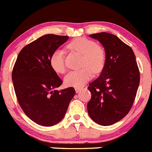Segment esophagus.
<instances>
[{
	"label": "esophagus",
	"mask_w": 152,
	"mask_h": 152,
	"mask_svg": "<svg viewBox=\"0 0 152 152\" xmlns=\"http://www.w3.org/2000/svg\"><path fill=\"white\" fill-rule=\"evenodd\" d=\"M75 89L76 93H79V92L81 90H82V88H80V87H75Z\"/></svg>",
	"instance_id": "esophagus-1"
}]
</instances>
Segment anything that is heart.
I'll return each mask as SVG.
<instances>
[{"instance_id":"obj_1","label":"heart","mask_w":152,"mask_h":152,"mask_svg":"<svg viewBox=\"0 0 152 152\" xmlns=\"http://www.w3.org/2000/svg\"><path fill=\"white\" fill-rule=\"evenodd\" d=\"M67 49L81 55L82 68L72 71L65 77L64 82L68 86L80 87L88 82L94 73H99L105 64L106 55L104 48L93 40L77 38L67 45ZM51 67L56 72L63 74L66 71L65 53L58 49L52 53L50 58Z\"/></svg>"}]
</instances>
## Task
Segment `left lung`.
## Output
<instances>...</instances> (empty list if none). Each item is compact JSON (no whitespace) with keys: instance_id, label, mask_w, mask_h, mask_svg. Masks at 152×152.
I'll list each match as a JSON object with an SVG mask.
<instances>
[{"instance_id":"8db88e82","label":"left lung","mask_w":152,"mask_h":152,"mask_svg":"<svg viewBox=\"0 0 152 152\" xmlns=\"http://www.w3.org/2000/svg\"><path fill=\"white\" fill-rule=\"evenodd\" d=\"M101 42L106 54L101 75L89 84L91 97L87 104L89 116L102 126L113 124L131 110L140 83V72L132 48L113 34H91Z\"/></svg>"}]
</instances>
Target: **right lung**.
<instances>
[{"label":"right lung","instance_id":"add662e5","mask_svg":"<svg viewBox=\"0 0 152 152\" xmlns=\"http://www.w3.org/2000/svg\"><path fill=\"white\" fill-rule=\"evenodd\" d=\"M68 39L42 36L21 50L13 67L12 78L19 104L30 119L42 126L61 121L75 94L73 87L56 90L63 82L50 64L52 53Z\"/></svg>","mask_w":152,"mask_h":152}]
</instances>
